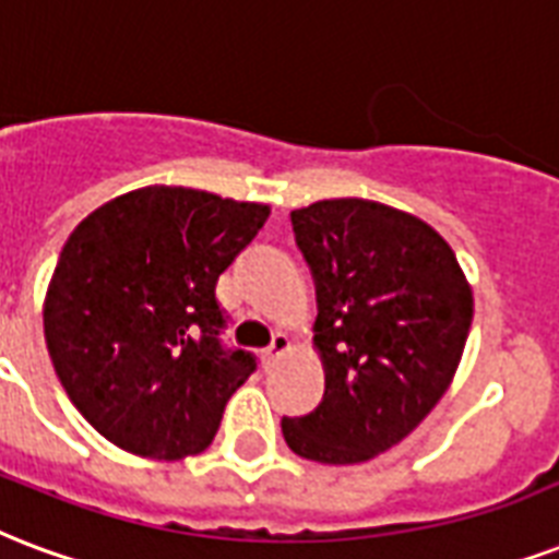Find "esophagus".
Returning <instances> with one entry per match:
<instances>
[{
  "mask_svg": "<svg viewBox=\"0 0 559 559\" xmlns=\"http://www.w3.org/2000/svg\"><path fill=\"white\" fill-rule=\"evenodd\" d=\"M287 352H289L287 334H275V336H272L270 346L263 348V364L272 366V364H275V360H278L281 355H287Z\"/></svg>",
  "mask_w": 559,
  "mask_h": 559,
  "instance_id": "1",
  "label": "esophagus"
}]
</instances>
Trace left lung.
<instances>
[{"label":"left lung","instance_id":"left-lung-1","mask_svg":"<svg viewBox=\"0 0 559 559\" xmlns=\"http://www.w3.org/2000/svg\"><path fill=\"white\" fill-rule=\"evenodd\" d=\"M317 281L325 395L284 416L298 457L364 463L393 449L437 407L472 328V289L431 225L366 199L289 213Z\"/></svg>","mask_w":559,"mask_h":559}]
</instances>
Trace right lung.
<instances>
[{
    "instance_id": "add662e5",
    "label": "right lung",
    "mask_w": 559,
    "mask_h": 559,
    "mask_svg": "<svg viewBox=\"0 0 559 559\" xmlns=\"http://www.w3.org/2000/svg\"><path fill=\"white\" fill-rule=\"evenodd\" d=\"M270 207L190 187L102 204L63 242L43 331L70 402L119 449L181 460L211 445L258 357L223 343L216 281Z\"/></svg>"
}]
</instances>
